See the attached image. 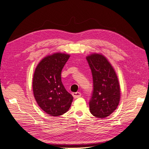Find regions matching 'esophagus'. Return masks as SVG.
Listing matches in <instances>:
<instances>
[{"instance_id":"34e87169","label":"esophagus","mask_w":149,"mask_h":149,"mask_svg":"<svg viewBox=\"0 0 149 149\" xmlns=\"http://www.w3.org/2000/svg\"><path fill=\"white\" fill-rule=\"evenodd\" d=\"M72 95H73L74 98L76 99V98L79 97L81 96V93H79V92H76V93H73Z\"/></svg>"}]
</instances>
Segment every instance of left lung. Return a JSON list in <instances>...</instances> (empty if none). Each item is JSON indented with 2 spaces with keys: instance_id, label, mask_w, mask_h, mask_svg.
Returning <instances> with one entry per match:
<instances>
[{
  "instance_id": "8db88e82",
  "label": "left lung",
  "mask_w": 149,
  "mask_h": 149,
  "mask_svg": "<svg viewBox=\"0 0 149 149\" xmlns=\"http://www.w3.org/2000/svg\"><path fill=\"white\" fill-rule=\"evenodd\" d=\"M91 70L93 91L89 101L91 113L98 118H105L118 107L120 98V85L113 67L101 53L86 56Z\"/></svg>"
}]
</instances>
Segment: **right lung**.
I'll list each match as a JSON object with an SVG mask.
<instances>
[{
  "label": "right lung",
  "instance_id": "obj_1",
  "mask_svg": "<svg viewBox=\"0 0 149 149\" xmlns=\"http://www.w3.org/2000/svg\"><path fill=\"white\" fill-rule=\"evenodd\" d=\"M70 55L55 53L37 66L33 77V92L38 105L47 114L59 116L69 110L73 97L61 82V73Z\"/></svg>",
  "mask_w": 149,
  "mask_h": 149
}]
</instances>
